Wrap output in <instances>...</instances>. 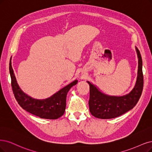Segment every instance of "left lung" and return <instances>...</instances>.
Instances as JSON below:
<instances>
[{"label":"left lung","instance_id":"8db88e82","mask_svg":"<svg viewBox=\"0 0 152 152\" xmlns=\"http://www.w3.org/2000/svg\"><path fill=\"white\" fill-rule=\"evenodd\" d=\"M138 69L137 82L132 91L121 96H109L101 92L89 81V111L93 116L101 119H111L120 116L130 111L137 104L141 96L143 88L142 59L138 48Z\"/></svg>","mask_w":152,"mask_h":152}]
</instances>
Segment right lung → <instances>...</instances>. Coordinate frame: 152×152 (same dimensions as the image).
<instances>
[{
    "label": "right lung",
    "mask_w": 152,
    "mask_h": 152,
    "mask_svg": "<svg viewBox=\"0 0 152 152\" xmlns=\"http://www.w3.org/2000/svg\"><path fill=\"white\" fill-rule=\"evenodd\" d=\"M9 72L15 98L22 108L41 118L56 120L63 115L66 109L67 94L71 87L76 85L77 80L72 81L48 98L37 99L28 96L19 88L11 65V61L9 63Z\"/></svg>",
    "instance_id": "add662e5"
}]
</instances>
